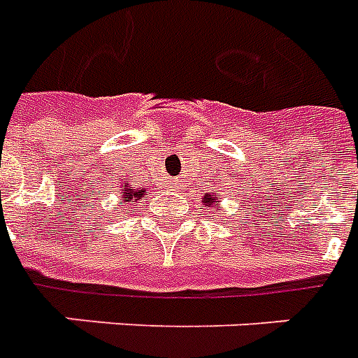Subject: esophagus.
Here are the masks:
<instances>
[{
	"label": "esophagus",
	"instance_id": "34e87169",
	"mask_svg": "<svg viewBox=\"0 0 358 358\" xmlns=\"http://www.w3.org/2000/svg\"><path fill=\"white\" fill-rule=\"evenodd\" d=\"M176 185H178V184H176Z\"/></svg>",
	"mask_w": 358,
	"mask_h": 358
}]
</instances>
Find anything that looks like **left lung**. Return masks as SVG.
Returning a JSON list of instances; mask_svg holds the SVG:
<instances>
[{
  "instance_id": "1",
  "label": "left lung",
  "mask_w": 358,
  "mask_h": 358,
  "mask_svg": "<svg viewBox=\"0 0 358 358\" xmlns=\"http://www.w3.org/2000/svg\"><path fill=\"white\" fill-rule=\"evenodd\" d=\"M221 199L223 196L219 195L217 191H212V193H206L202 196V204L208 208H215V210H221Z\"/></svg>"
}]
</instances>
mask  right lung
<instances>
[{
  "label": "right lung",
  "mask_w": 358,
  "mask_h": 358,
  "mask_svg": "<svg viewBox=\"0 0 358 358\" xmlns=\"http://www.w3.org/2000/svg\"><path fill=\"white\" fill-rule=\"evenodd\" d=\"M117 187H119V193H117L119 208H115V210H128V208L134 206L135 202H139L148 191V187H134L128 180H122Z\"/></svg>",
  "instance_id": "right-lung-1"
}]
</instances>
